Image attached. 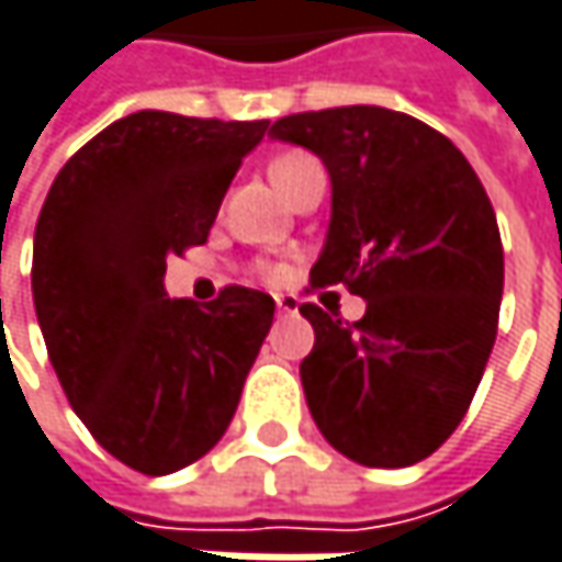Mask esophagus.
<instances>
[{
  "label": "esophagus",
  "instance_id": "esophagus-1",
  "mask_svg": "<svg viewBox=\"0 0 562 562\" xmlns=\"http://www.w3.org/2000/svg\"><path fill=\"white\" fill-rule=\"evenodd\" d=\"M277 308H280V314H295L299 312V299L295 295H277Z\"/></svg>",
  "mask_w": 562,
  "mask_h": 562
}]
</instances>
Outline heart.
Instances as JSON below:
<instances>
[{
  "label": "heart",
  "mask_w": 562,
  "mask_h": 562,
  "mask_svg": "<svg viewBox=\"0 0 562 562\" xmlns=\"http://www.w3.org/2000/svg\"><path fill=\"white\" fill-rule=\"evenodd\" d=\"M312 165H317V161H314L308 151H282V155H277V158L270 161V178H273V183L282 190L299 171H305V168H312ZM263 277H267V280H280V270H277V267H263Z\"/></svg>",
  "instance_id": "heart-1"
}]
</instances>
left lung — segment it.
<instances>
[{
  "mask_svg": "<svg viewBox=\"0 0 562 562\" xmlns=\"http://www.w3.org/2000/svg\"><path fill=\"white\" fill-rule=\"evenodd\" d=\"M270 136L330 175L312 289L347 285L359 321L314 302L305 401L324 439L366 468H411L458 429L496 344L503 241L483 183L423 120L352 104L289 114Z\"/></svg>",
  "mask_w": 562,
  "mask_h": 562,
  "instance_id": "obj_1",
  "label": "left lung"
}]
</instances>
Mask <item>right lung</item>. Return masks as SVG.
I'll return each mask as SVG.
<instances>
[{
	"instance_id": "right-lung-1",
	"label": "right lung",
	"mask_w": 562,
	"mask_h": 562,
	"mask_svg": "<svg viewBox=\"0 0 562 562\" xmlns=\"http://www.w3.org/2000/svg\"><path fill=\"white\" fill-rule=\"evenodd\" d=\"M270 120L139 111L56 175L31 289L56 379L94 442L161 477L225 436L273 324L267 292L225 285L200 308L165 295L168 257L206 245L241 158Z\"/></svg>"
}]
</instances>
